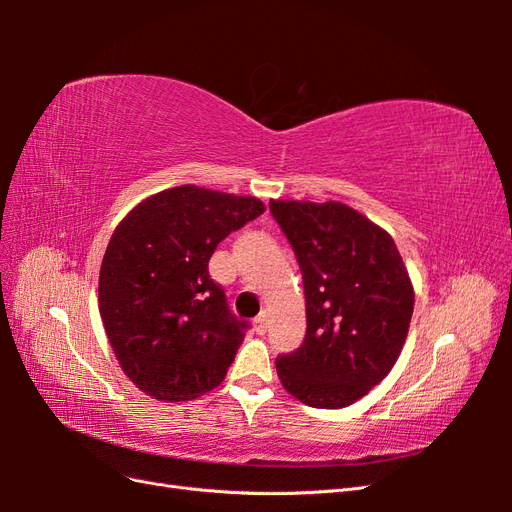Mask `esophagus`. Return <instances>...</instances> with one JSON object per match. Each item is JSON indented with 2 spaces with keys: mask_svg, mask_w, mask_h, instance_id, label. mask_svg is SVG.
Instances as JSON below:
<instances>
[{
  "mask_svg": "<svg viewBox=\"0 0 512 512\" xmlns=\"http://www.w3.org/2000/svg\"><path fill=\"white\" fill-rule=\"evenodd\" d=\"M267 316H258L256 320H254V331L258 333V335H265L267 333Z\"/></svg>",
  "mask_w": 512,
  "mask_h": 512,
  "instance_id": "esophagus-1",
  "label": "esophagus"
}]
</instances>
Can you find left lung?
Masks as SVG:
<instances>
[{
  "instance_id": "1",
  "label": "left lung",
  "mask_w": 512,
  "mask_h": 512,
  "mask_svg": "<svg viewBox=\"0 0 512 512\" xmlns=\"http://www.w3.org/2000/svg\"><path fill=\"white\" fill-rule=\"evenodd\" d=\"M303 273L307 333L275 361L284 389L312 408L365 397L406 344L414 288L393 237L356 209L327 200H271Z\"/></svg>"
}]
</instances>
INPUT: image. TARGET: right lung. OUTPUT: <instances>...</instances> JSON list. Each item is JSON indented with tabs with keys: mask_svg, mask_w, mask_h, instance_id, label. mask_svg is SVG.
Returning a JSON list of instances; mask_svg holds the SVG:
<instances>
[{
	"mask_svg": "<svg viewBox=\"0 0 512 512\" xmlns=\"http://www.w3.org/2000/svg\"><path fill=\"white\" fill-rule=\"evenodd\" d=\"M262 211L254 196L185 183L147 196L117 224L102 258L98 307L136 389L173 404L222 384L247 324L230 314L209 258Z\"/></svg>",
	"mask_w": 512,
	"mask_h": 512,
	"instance_id": "1",
	"label": "right lung"
}]
</instances>
